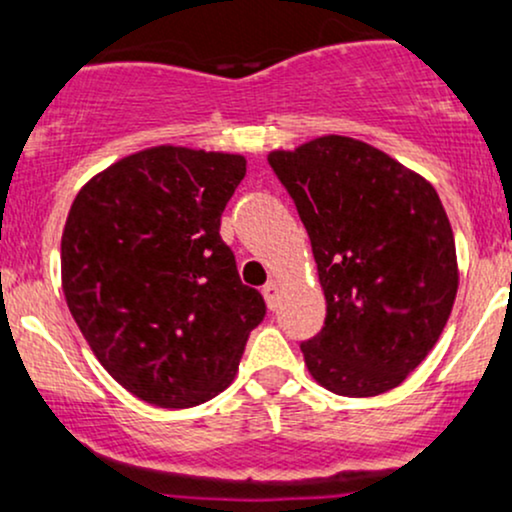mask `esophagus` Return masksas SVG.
I'll return each instance as SVG.
<instances>
[{
    "instance_id": "1",
    "label": "esophagus",
    "mask_w": 512,
    "mask_h": 512,
    "mask_svg": "<svg viewBox=\"0 0 512 512\" xmlns=\"http://www.w3.org/2000/svg\"><path fill=\"white\" fill-rule=\"evenodd\" d=\"M262 294H265L267 306L274 308V306H277V299H279V284L277 282H267L265 289H262Z\"/></svg>"
}]
</instances>
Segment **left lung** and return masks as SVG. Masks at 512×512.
Here are the masks:
<instances>
[{
  "mask_svg": "<svg viewBox=\"0 0 512 512\" xmlns=\"http://www.w3.org/2000/svg\"><path fill=\"white\" fill-rule=\"evenodd\" d=\"M267 160L308 230L328 303L320 333L301 342L308 372L350 398L396 389L440 340L459 286L435 187L345 136Z\"/></svg>",
  "mask_w": 512,
  "mask_h": 512,
  "instance_id": "left-lung-1",
  "label": "left lung"
}]
</instances>
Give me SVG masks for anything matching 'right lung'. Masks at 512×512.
Here are the masks:
<instances>
[{
	"label": "right lung",
	"mask_w": 512,
	"mask_h": 512,
	"mask_svg": "<svg viewBox=\"0 0 512 512\" xmlns=\"http://www.w3.org/2000/svg\"><path fill=\"white\" fill-rule=\"evenodd\" d=\"M245 157L157 145L89 179L60 243L63 291L101 367L140 401L192 408L233 381L265 318L221 240Z\"/></svg>",
	"instance_id": "add662e5"
}]
</instances>
